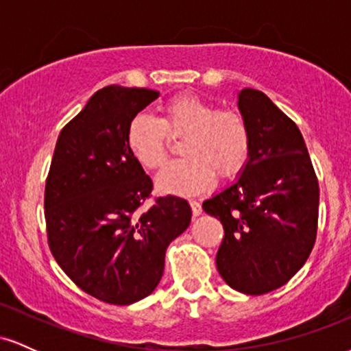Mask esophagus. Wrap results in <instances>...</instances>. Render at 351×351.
I'll return each instance as SVG.
<instances>
[{"label":"esophagus","instance_id":"esophagus-1","mask_svg":"<svg viewBox=\"0 0 351 351\" xmlns=\"http://www.w3.org/2000/svg\"><path fill=\"white\" fill-rule=\"evenodd\" d=\"M189 206H191L193 216H199L201 213H203V208H201V203H199V201H196V199L189 201Z\"/></svg>","mask_w":351,"mask_h":351}]
</instances>
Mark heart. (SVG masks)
<instances>
[{
    "instance_id": "b5f03b06",
    "label": "heart",
    "mask_w": 351,
    "mask_h": 351,
    "mask_svg": "<svg viewBox=\"0 0 351 351\" xmlns=\"http://www.w3.org/2000/svg\"><path fill=\"white\" fill-rule=\"evenodd\" d=\"M184 136L181 153L186 158L168 165L156 178V186L167 195L189 196L215 183L216 173L231 178L249 158L247 125L232 110H216L208 100L180 94L167 100L162 117L138 114L127 125L128 150L148 170L163 167L170 136Z\"/></svg>"
}]
</instances>
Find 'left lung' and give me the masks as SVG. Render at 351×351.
I'll return each instance as SVG.
<instances>
[{"instance_id":"8db88e82","label":"left lung","mask_w":351,"mask_h":351,"mask_svg":"<svg viewBox=\"0 0 351 351\" xmlns=\"http://www.w3.org/2000/svg\"><path fill=\"white\" fill-rule=\"evenodd\" d=\"M237 108L251 138L249 158L203 209L224 228L219 276L237 292L263 295L287 284L312 252L318 181L299 127L264 92L239 90Z\"/></svg>"}]
</instances>
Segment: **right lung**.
<instances>
[{
  "label": "right lung",
  "instance_id": "right-lung-1",
  "mask_svg": "<svg viewBox=\"0 0 351 351\" xmlns=\"http://www.w3.org/2000/svg\"><path fill=\"white\" fill-rule=\"evenodd\" d=\"M158 90L107 86L60 132L46 181L47 237L54 259L95 299L130 305L160 284L165 252L191 223L188 201L158 198L125 142L127 125Z\"/></svg>",
  "mask_w": 351,
  "mask_h": 351
}]
</instances>
